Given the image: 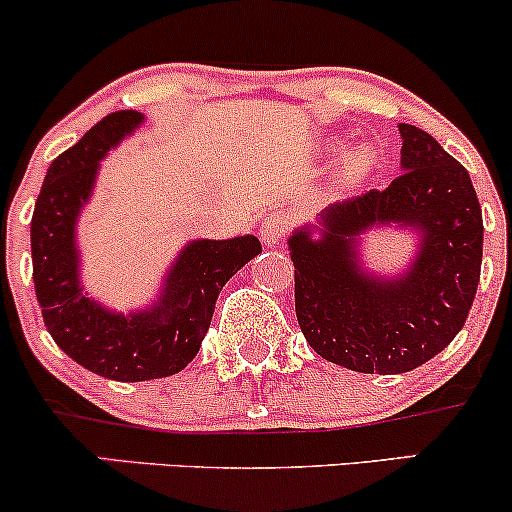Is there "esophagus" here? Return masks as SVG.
<instances>
[{"mask_svg":"<svg viewBox=\"0 0 512 512\" xmlns=\"http://www.w3.org/2000/svg\"><path fill=\"white\" fill-rule=\"evenodd\" d=\"M286 231H289V219H286L284 214H279V211H276V214H269L267 219L262 221L260 238H262V243L267 245V248H272V245H276L281 238L286 236Z\"/></svg>","mask_w":512,"mask_h":512,"instance_id":"obj_1","label":"esophagus"}]
</instances>
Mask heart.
<instances>
[{
	"label": "heart",
	"mask_w": 512,
	"mask_h": 512,
	"mask_svg": "<svg viewBox=\"0 0 512 512\" xmlns=\"http://www.w3.org/2000/svg\"><path fill=\"white\" fill-rule=\"evenodd\" d=\"M334 139L332 142H327V149H334ZM380 161H383V156H380V149L375 144L370 142H356L351 144L349 149L344 151V156L339 158L337 168H334V185L339 187V190H356V187H361L363 182H368L373 178L375 170L380 168Z\"/></svg>",
	"instance_id": "obj_1"
}]
</instances>
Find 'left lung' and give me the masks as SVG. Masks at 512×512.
Returning a JSON list of instances; mask_svg holds the SVG:
<instances>
[{
  "label": "left lung",
  "mask_w": 512,
  "mask_h": 512,
  "mask_svg": "<svg viewBox=\"0 0 512 512\" xmlns=\"http://www.w3.org/2000/svg\"><path fill=\"white\" fill-rule=\"evenodd\" d=\"M402 175L317 214L289 236L296 317L308 344L356 373H407L462 330L477 296L484 223L472 178L431 134L399 122ZM397 227L417 238L408 267L362 264V236Z\"/></svg>",
  "instance_id": "left-lung-1"
}]
</instances>
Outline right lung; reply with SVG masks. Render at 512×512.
<instances>
[{
    "label": "right lung",
    "mask_w": 512,
    "mask_h": 512,
    "mask_svg": "<svg viewBox=\"0 0 512 512\" xmlns=\"http://www.w3.org/2000/svg\"><path fill=\"white\" fill-rule=\"evenodd\" d=\"M144 125L117 110L50 163L31 221L35 296L55 344L79 366L120 383L168 378L197 356L226 281L260 255L255 236L197 238L170 262L156 298L122 313L84 291L76 226L93 197L101 161Z\"/></svg>",
    "instance_id": "1"
}]
</instances>
